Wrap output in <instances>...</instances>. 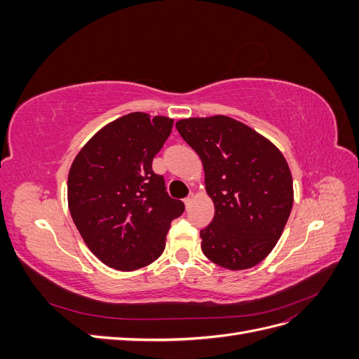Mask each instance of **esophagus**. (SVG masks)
<instances>
[{"label": "esophagus", "instance_id": "esophagus-1", "mask_svg": "<svg viewBox=\"0 0 359 359\" xmlns=\"http://www.w3.org/2000/svg\"><path fill=\"white\" fill-rule=\"evenodd\" d=\"M194 198H196V194H194V193H190L189 196H187L186 199H184V203H186V205L189 206V205H190V203L194 201Z\"/></svg>", "mask_w": 359, "mask_h": 359}]
</instances>
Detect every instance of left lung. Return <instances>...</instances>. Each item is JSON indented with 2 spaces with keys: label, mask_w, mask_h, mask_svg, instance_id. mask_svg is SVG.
Segmentation results:
<instances>
[{
  "label": "left lung",
  "mask_w": 359,
  "mask_h": 359,
  "mask_svg": "<svg viewBox=\"0 0 359 359\" xmlns=\"http://www.w3.org/2000/svg\"><path fill=\"white\" fill-rule=\"evenodd\" d=\"M182 139L196 151L205 190L215 214L201 231L202 252L231 271L253 268L283 233L293 205V182L281 151L241 121L214 115L177 121Z\"/></svg>",
  "instance_id": "8db88e82"
}]
</instances>
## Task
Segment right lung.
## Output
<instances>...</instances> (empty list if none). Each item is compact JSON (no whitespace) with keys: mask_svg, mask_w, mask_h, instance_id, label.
<instances>
[{"mask_svg":"<svg viewBox=\"0 0 359 359\" xmlns=\"http://www.w3.org/2000/svg\"><path fill=\"white\" fill-rule=\"evenodd\" d=\"M172 127L168 116L127 114L102 127L72 163L73 223L94 256L114 269L135 271L157 260L170 222L186 208L153 172Z\"/></svg>","mask_w":359,"mask_h":359,"instance_id":"add662e5","label":"right lung"}]
</instances>
